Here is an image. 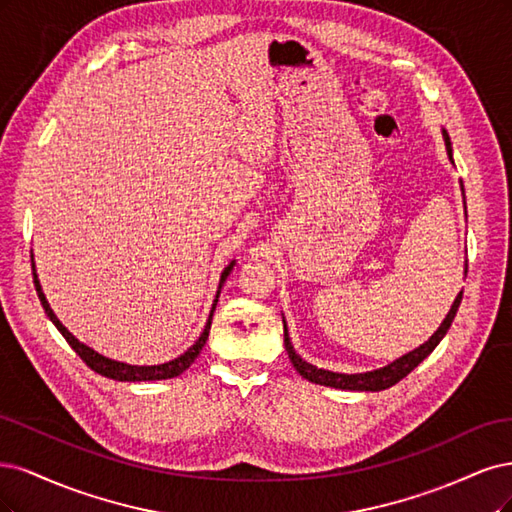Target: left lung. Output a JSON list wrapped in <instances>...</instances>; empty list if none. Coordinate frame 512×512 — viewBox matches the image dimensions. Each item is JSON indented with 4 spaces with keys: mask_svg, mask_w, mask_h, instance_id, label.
<instances>
[{
    "mask_svg": "<svg viewBox=\"0 0 512 512\" xmlns=\"http://www.w3.org/2000/svg\"><path fill=\"white\" fill-rule=\"evenodd\" d=\"M442 136H444V144H447V155L449 159L453 161V148H451V138L447 131L442 129ZM461 191H464V185H461ZM466 272H468V266H466ZM461 295H464V291H459V295L455 298L449 315L444 317V321L440 323V327L434 332V336L423 342L419 349L410 351L406 355H402L400 359L391 361L389 366L385 368H378V370H372V372H361V374H340V372H329V370H321L317 366L308 364V361H304L298 353H295L293 344L289 340V332H287V323L283 319V329H285V349H287V355L291 359L293 368L300 372L302 378H306V381L310 383H317V385H325V387H334V389H349V391H383V389H389L391 385L400 383L402 378L406 374H410L412 370H415L421 361L430 355L438 342L444 338V334L449 332V327L457 315V308L461 304Z\"/></svg>",
    "mask_w": 512,
    "mask_h": 512,
    "instance_id": "1",
    "label": "left lung"
}]
</instances>
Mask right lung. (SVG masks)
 Here are the masks:
<instances>
[{"label":"right lung","mask_w":512,"mask_h":512,"mask_svg":"<svg viewBox=\"0 0 512 512\" xmlns=\"http://www.w3.org/2000/svg\"><path fill=\"white\" fill-rule=\"evenodd\" d=\"M234 263H236V261L229 263V266H227V268L223 270V274H221L219 291H217V298H214V304H212V310H210V317H208V321H206V325H204L202 336L195 340V344L189 346V349H187L183 355H180V357H176V359H172V361H166V364H159V366H131V364H123V361H114V359H110V357L100 355L97 351H93L91 346L82 344L74 334L68 332V327H65V325L57 319L53 308L48 306V302H46V295H44V291H42V285H40L38 274H36L34 255H31V270H34V285H36L38 298H40V302H42V308H44V312H46V317L55 323V327L59 329L61 336H63L65 340H68V344L76 351V355H78L82 361H85V364H87L93 372L102 374V376H106V378H112V381H127V383H136V381H166V378H174V376H178V374H183V372L193 364L195 357L200 355V351L204 349V344H206V340H208L210 323H212V312H214V308H217L221 287H223V283H225V278L229 276V272H232Z\"/></svg>","instance_id":"add662e5"}]
</instances>
